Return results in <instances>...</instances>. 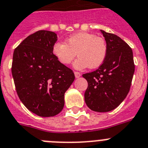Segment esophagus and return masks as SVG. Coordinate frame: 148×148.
Returning a JSON list of instances; mask_svg holds the SVG:
<instances>
[{"instance_id": "esophagus-1", "label": "esophagus", "mask_w": 148, "mask_h": 148, "mask_svg": "<svg viewBox=\"0 0 148 148\" xmlns=\"http://www.w3.org/2000/svg\"><path fill=\"white\" fill-rule=\"evenodd\" d=\"M74 75H75L76 78H79V77H81V73L78 72V71H74Z\"/></svg>"}]
</instances>
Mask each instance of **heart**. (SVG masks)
Instances as JSON below:
<instances>
[{"instance_id": "b5f03b06", "label": "heart", "mask_w": 148, "mask_h": 148, "mask_svg": "<svg viewBox=\"0 0 148 148\" xmlns=\"http://www.w3.org/2000/svg\"><path fill=\"white\" fill-rule=\"evenodd\" d=\"M107 52L108 46L103 37L86 32L72 34L65 44L56 42L52 46V54L63 65L70 64L77 53L79 57L74 64L77 69L99 68L105 60Z\"/></svg>"}]
</instances>
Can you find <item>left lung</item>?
I'll use <instances>...</instances> for the list:
<instances>
[{"instance_id": "obj_1", "label": "left lung", "mask_w": 148, "mask_h": 148, "mask_svg": "<svg viewBox=\"0 0 148 148\" xmlns=\"http://www.w3.org/2000/svg\"><path fill=\"white\" fill-rule=\"evenodd\" d=\"M108 46L103 64L82 74L88 81L85 101L91 110L106 112L121 104L128 95L134 73L133 52L119 36L101 30Z\"/></svg>"}]
</instances>
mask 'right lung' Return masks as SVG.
I'll return each mask as SVG.
<instances>
[{
    "instance_id": "right-lung-1",
    "label": "right lung",
    "mask_w": 148,
    "mask_h": 148,
    "mask_svg": "<svg viewBox=\"0 0 148 148\" xmlns=\"http://www.w3.org/2000/svg\"><path fill=\"white\" fill-rule=\"evenodd\" d=\"M57 40L55 33L38 30L14 51L12 73L16 93L27 110L41 117L62 111L65 93L75 78L72 70L52 54Z\"/></svg>"
}]
</instances>
